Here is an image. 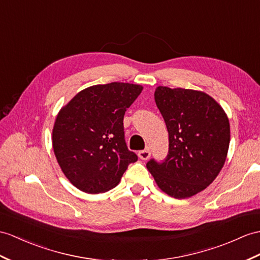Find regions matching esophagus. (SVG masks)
<instances>
[{
	"instance_id": "esophagus-1",
	"label": "esophagus",
	"mask_w": 260,
	"mask_h": 260,
	"mask_svg": "<svg viewBox=\"0 0 260 260\" xmlns=\"http://www.w3.org/2000/svg\"><path fill=\"white\" fill-rule=\"evenodd\" d=\"M138 155H139V157H140L141 160H148L149 157L151 156V152H150L149 149L142 150V151H139L138 152Z\"/></svg>"
}]
</instances>
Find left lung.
<instances>
[{"instance_id": "8db88e82", "label": "left lung", "mask_w": 260, "mask_h": 260, "mask_svg": "<svg viewBox=\"0 0 260 260\" xmlns=\"http://www.w3.org/2000/svg\"><path fill=\"white\" fill-rule=\"evenodd\" d=\"M155 104L169 132V153L147 168L157 186L175 199H186L216 179L229 152L231 129L223 108L203 91L159 86Z\"/></svg>"}]
</instances>
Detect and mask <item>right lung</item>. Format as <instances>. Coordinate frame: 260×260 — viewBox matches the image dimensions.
<instances>
[{"label":"right lung","mask_w":260,"mask_h":260,"mask_svg":"<svg viewBox=\"0 0 260 260\" xmlns=\"http://www.w3.org/2000/svg\"><path fill=\"white\" fill-rule=\"evenodd\" d=\"M143 87L128 82L94 85L62 107L53 128V149L62 172L80 191L116 187L138 160L124 140L123 117Z\"/></svg>","instance_id":"right-lung-1"}]
</instances>
